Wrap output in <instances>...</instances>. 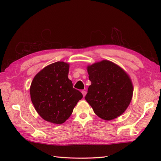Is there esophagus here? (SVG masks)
<instances>
[{
    "instance_id": "34e87169",
    "label": "esophagus",
    "mask_w": 161,
    "mask_h": 161,
    "mask_svg": "<svg viewBox=\"0 0 161 161\" xmlns=\"http://www.w3.org/2000/svg\"><path fill=\"white\" fill-rule=\"evenodd\" d=\"M81 92H82V95H83V97H85V95L86 94V92L85 91H82Z\"/></svg>"
}]
</instances>
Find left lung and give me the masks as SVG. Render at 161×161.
<instances>
[{
    "label": "left lung",
    "instance_id": "8db88e82",
    "mask_svg": "<svg viewBox=\"0 0 161 161\" xmlns=\"http://www.w3.org/2000/svg\"><path fill=\"white\" fill-rule=\"evenodd\" d=\"M91 85L85 99L100 118L109 121L124 114L132 99L130 76L111 61L103 60L86 68Z\"/></svg>",
    "mask_w": 161,
    "mask_h": 161
}]
</instances>
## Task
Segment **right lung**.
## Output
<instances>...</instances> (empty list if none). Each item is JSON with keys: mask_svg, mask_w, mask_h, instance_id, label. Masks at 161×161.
<instances>
[{"mask_svg": "<svg viewBox=\"0 0 161 161\" xmlns=\"http://www.w3.org/2000/svg\"><path fill=\"white\" fill-rule=\"evenodd\" d=\"M69 64L56 62L46 66L34 76L30 86L32 103L42 118L52 124H62L82 98L68 77Z\"/></svg>", "mask_w": 161, "mask_h": 161, "instance_id": "obj_1", "label": "right lung"}]
</instances>
